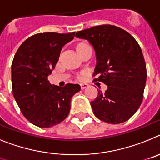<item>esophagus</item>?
Listing matches in <instances>:
<instances>
[{"label":"esophagus","instance_id":"obj_1","mask_svg":"<svg viewBox=\"0 0 160 160\" xmlns=\"http://www.w3.org/2000/svg\"><path fill=\"white\" fill-rule=\"evenodd\" d=\"M87 87H88V84H80V88H81V89H84Z\"/></svg>","mask_w":160,"mask_h":160}]
</instances>
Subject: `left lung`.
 I'll use <instances>...</instances> for the list:
<instances>
[{"mask_svg": "<svg viewBox=\"0 0 160 160\" xmlns=\"http://www.w3.org/2000/svg\"><path fill=\"white\" fill-rule=\"evenodd\" d=\"M76 38L88 40L96 53L94 76L108 86L91 101L97 118L119 124L129 120L143 98L147 68L139 45L133 36L111 25L78 31Z\"/></svg>", "mask_w": 160, "mask_h": 160, "instance_id": "obj_1", "label": "left lung"}]
</instances>
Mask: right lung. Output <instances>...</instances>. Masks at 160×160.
I'll use <instances>...</instances> for the list:
<instances>
[{
	"label": "right lung",
	"mask_w": 160,
	"mask_h": 160,
	"mask_svg": "<svg viewBox=\"0 0 160 160\" xmlns=\"http://www.w3.org/2000/svg\"><path fill=\"white\" fill-rule=\"evenodd\" d=\"M74 36V32L36 34L15 54L11 67L13 95L22 114L34 126L49 128L63 122L70 111L72 97L80 90L79 84L59 87L47 80L63 47Z\"/></svg>",
	"instance_id": "1"
}]
</instances>
